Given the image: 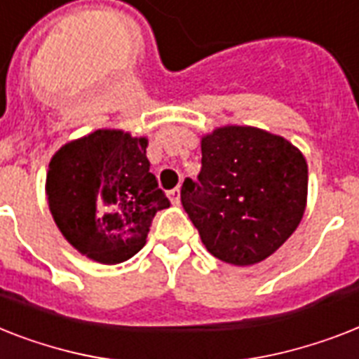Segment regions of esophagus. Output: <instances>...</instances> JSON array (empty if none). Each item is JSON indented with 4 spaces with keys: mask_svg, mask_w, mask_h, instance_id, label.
I'll return each instance as SVG.
<instances>
[{
    "mask_svg": "<svg viewBox=\"0 0 359 359\" xmlns=\"http://www.w3.org/2000/svg\"><path fill=\"white\" fill-rule=\"evenodd\" d=\"M168 195H170L171 203H173L175 206H179V205H180V189H179V188H173Z\"/></svg>",
    "mask_w": 359,
    "mask_h": 359,
    "instance_id": "34e87169",
    "label": "esophagus"
}]
</instances>
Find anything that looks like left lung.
<instances>
[{
	"mask_svg": "<svg viewBox=\"0 0 359 359\" xmlns=\"http://www.w3.org/2000/svg\"><path fill=\"white\" fill-rule=\"evenodd\" d=\"M199 182L180 201L210 255L255 265L284 245L308 201V164L290 140L258 127L225 125L201 138Z\"/></svg>",
	"mask_w": 359,
	"mask_h": 359,
	"instance_id": "8db88e82",
	"label": "left lung"
}]
</instances>
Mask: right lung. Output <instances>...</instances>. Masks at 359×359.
<instances>
[{
	"mask_svg": "<svg viewBox=\"0 0 359 359\" xmlns=\"http://www.w3.org/2000/svg\"><path fill=\"white\" fill-rule=\"evenodd\" d=\"M145 136L97 129L51 156L46 195L69 245L99 264H121L145 245L170 199L149 171Z\"/></svg>",
	"mask_w": 359,
	"mask_h": 359,
	"instance_id": "add662e5",
	"label": "right lung"
}]
</instances>
